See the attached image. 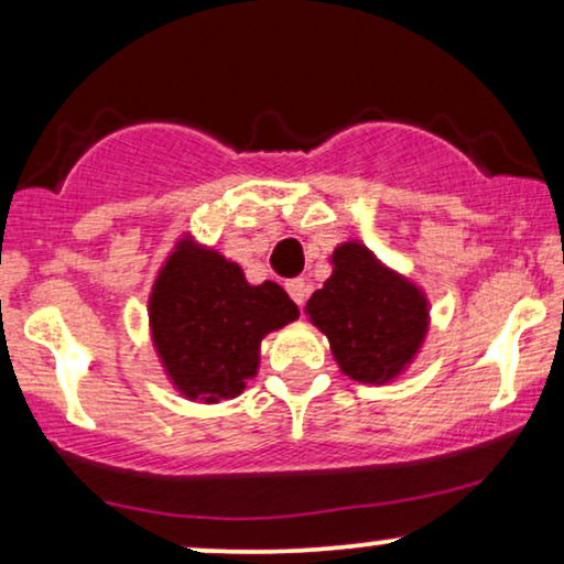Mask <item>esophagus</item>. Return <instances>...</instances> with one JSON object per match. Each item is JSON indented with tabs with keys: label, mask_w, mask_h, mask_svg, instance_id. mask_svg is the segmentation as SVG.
<instances>
[{
	"label": "esophagus",
	"mask_w": 564,
	"mask_h": 564,
	"mask_svg": "<svg viewBox=\"0 0 564 564\" xmlns=\"http://www.w3.org/2000/svg\"><path fill=\"white\" fill-rule=\"evenodd\" d=\"M284 288H288V295L295 300L300 307L305 305V300H307V284H305V280H290L288 284H284Z\"/></svg>",
	"instance_id": "obj_1"
}]
</instances>
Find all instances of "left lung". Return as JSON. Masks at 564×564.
I'll list each match as a JSON object with an SVG mask.
<instances>
[{
	"mask_svg": "<svg viewBox=\"0 0 564 564\" xmlns=\"http://www.w3.org/2000/svg\"><path fill=\"white\" fill-rule=\"evenodd\" d=\"M330 267L326 284L307 300V318L326 334L330 354L349 380H398L426 341V292L359 241L338 243Z\"/></svg>",
	"mask_w": 564,
	"mask_h": 564,
	"instance_id": "8db88e82",
	"label": "left lung"
}]
</instances>
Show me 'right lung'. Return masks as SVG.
Segmentation results:
<instances>
[{
    "label": "right lung",
    "instance_id": "obj_1",
    "mask_svg": "<svg viewBox=\"0 0 564 564\" xmlns=\"http://www.w3.org/2000/svg\"><path fill=\"white\" fill-rule=\"evenodd\" d=\"M300 315L276 282L249 284L243 269L189 234L174 243L149 297L151 341L182 398L241 395L259 372L261 341Z\"/></svg>",
    "mask_w": 564,
    "mask_h": 564
}]
</instances>
